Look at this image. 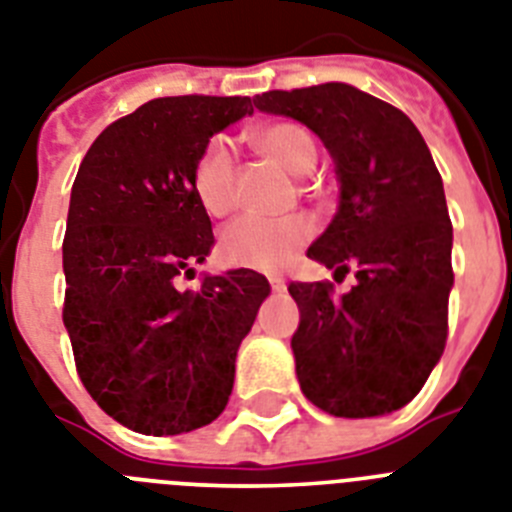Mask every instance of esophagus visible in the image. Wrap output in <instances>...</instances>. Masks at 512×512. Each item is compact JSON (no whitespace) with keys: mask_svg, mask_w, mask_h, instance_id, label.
Wrapping results in <instances>:
<instances>
[{"mask_svg":"<svg viewBox=\"0 0 512 512\" xmlns=\"http://www.w3.org/2000/svg\"><path fill=\"white\" fill-rule=\"evenodd\" d=\"M270 289L273 291H286V281L281 276H270Z\"/></svg>","mask_w":512,"mask_h":512,"instance_id":"obj_1","label":"esophagus"}]
</instances>
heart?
Masks as SVG:
<instances>
[{"label": "heart", "instance_id": "b5f03b06", "mask_svg": "<svg viewBox=\"0 0 512 512\" xmlns=\"http://www.w3.org/2000/svg\"><path fill=\"white\" fill-rule=\"evenodd\" d=\"M247 140L257 153L278 163L291 176H307L315 169L317 156H320L315 135L294 119L255 122L247 130ZM236 174H239L236 158L223 140H210L200 150L192 166V190L208 216L221 218L234 210ZM309 236H312V226L302 216H242L223 229L218 252L223 263L234 268L276 270Z\"/></svg>", "mask_w": 512, "mask_h": 512}]
</instances>
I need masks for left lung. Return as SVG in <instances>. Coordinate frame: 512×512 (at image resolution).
<instances>
[{
  "label": "left lung",
  "instance_id": "1",
  "mask_svg": "<svg viewBox=\"0 0 512 512\" xmlns=\"http://www.w3.org/2000/svg\"><path fill=\"white\" fill-rule=\"evenodd\" d=\"M255 106L307 124L336 161L341 205L307 255L356 286L294 281L296 377L317 409L364 419L424 388L448 341L453 223L440 171L401 109L354 85L268 90Z\"/></svg>",
  "mask_w": 512,
  "mask_h": 512
}]
</instances>
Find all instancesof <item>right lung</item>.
I'll return each mask as SVG.
<instances>
[{
  "mask_svg": "<svg viewBox=\"0 0 512 512\" xmlns=\"http://www.w3.org/2000/svg\"><path fill=\"white\" fill-rule=\"evenodd\" d=\"M252 114L247 96L153 98L111 122L72 184L62 244L64 328L90 398L143 435H182L218 419L239 343L270 294L255 270L179 291L213 244L192 190L208 140Z\"/></svg>",
  "mask_w": 512,
  "mask_h": 512,
  "instance_id": "add662e5",
  "label": "right lung"
}]
</instances>
